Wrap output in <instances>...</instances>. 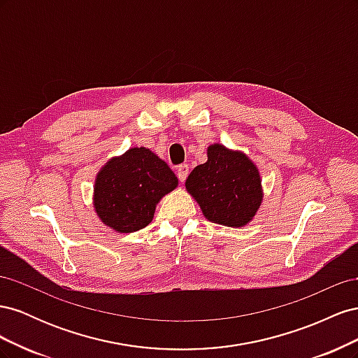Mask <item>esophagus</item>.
<instances>
[{
	"mask_svg": "<svg viewBox=\"0 0 358 358\" xmlns=\"http://www.w3.org/2000/svg\"><path fill=\"white\" fill-rule=\"evenodd\" d=\"M188 173H189V167L187 164H180L178 167V178L180 182H185V179L188 178Z\"/></svg>",
	"mask_w": 358,
	"mask_h": 358,
	"instance_id": "esophagus-1",
	"label": "esophagus"
}]
</instances>
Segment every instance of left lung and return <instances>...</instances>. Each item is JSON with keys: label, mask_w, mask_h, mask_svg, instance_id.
<instances>
[{"label": "left lung", "mask_w": 358, "mask_h": 358, "mask_svg": "<svg viewBox=\"0 0 358 358\" xmlns=\"http://www.w3.org/2000/svg\"><path fill=\"white\" fill-rule=\"evenodd\" d=\"M185 187L206 220L236 229L251 222L263 201L257 166L220 143L208 148V161L189 173Z\"/></svg>", "instance_id": "obj_1"}]
</instances>
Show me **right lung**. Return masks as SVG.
I'll return each instance as SVG.
<instances>
[{"label":"right lung","instance_id":"1","mask_svg":"<svg viewBox=\"0 0 358 358\" xmlns=\"http://www.w3.org/2000/svg\"><path fill=\"white\" fill-rule=\"evenodd\" d=\"M176 187L178 178L166 161L146 148H131L99 171L94 208L107 227L133 233L152 221L158 201Z\"/></svg>","mask_w":358,"mask_h":358}]
</instances>
